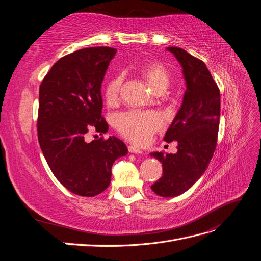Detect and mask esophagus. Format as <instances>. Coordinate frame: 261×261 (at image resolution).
Instances as JSON below:
<instances>
[{"instance_id":"esophagus-1","label":"esophagus","mask_w":261,"mask_h":261,"mask_svg":"<svg viewBox=\"0 0 261 261\" xmlns=\"http://www.w3.org/2000/svg\"><path fill=\"white\" fill-rule=\"evenodd\" d=\"M128 151L132 153H136V154H143L144 151L141 149H139L136 146H128Z\"/></svg>"}]
</instances>
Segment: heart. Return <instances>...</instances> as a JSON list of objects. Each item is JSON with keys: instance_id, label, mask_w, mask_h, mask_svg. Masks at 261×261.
<instances>
[{"instance_id": "heart-1", "label": "heart", "mask_w": 261, "mask_h": 261, "mask_svg": "<svg viewBox=\"0 0 261 261\" xmlns=\"http://www.w3.org/2000/svg\"><path fill=\"white\" fill-rule=\"evenodd\" d=\"M141 74L153 91L165 89L170 83L168 69L159 62H148L141 68ZM123 82L122 75H116L110 80L105 88V96L109 103H114ZM163 125L162 115L156 111H136L132 110L118 114L115 121L116 129L134 144L143 145L151 138L153 133Z\"/></svg>"}]
</instances>
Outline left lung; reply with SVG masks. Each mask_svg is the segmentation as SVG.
I'll use <instances>...</instances> for the list:
<instances>
[{
	"mask_svg": "<svg viewBox=\"0 0 261 261\" xmlns=\"http://www.w3.org/2000/svg\"><path fill=\"white\" fill-rule=\"evenodd\" d=\"M183 68L186 90L164 140L177 141L176 153L152 152L162 163L163 175L151 186L161 197H176L188 191L207 170L217 146L220 120V90L199 59L185 50L169 46Z\"/></svg>",
	"mask_w": 261,
	"mask_h": 261,
	"instance_id": "left-lung-1",
	"label": "left lung"
}]
</instances>
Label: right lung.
<instances>
[{"instance_id":"1","label":"right lung","mask_w":261,"mask_h":261,"mask_svg":"<svg viewBox=\"0 0 261 261\" xmlns=\"http://www.w3.org/2000/svg\"><path fill=\"white\" fill-rule=\"evenodd\" d=\"M116 49L86 48L61 58L39 89L38 140L60 183L78 196L93 197L111 183L114 161L127 147L114 136L87 143L92 127L107 133L101 115V84Z\"/></svg>"}]
</instances>
